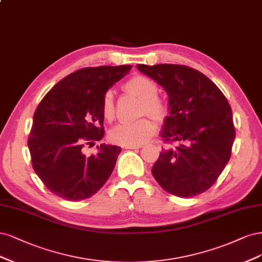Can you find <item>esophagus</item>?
I'll return each instance as SVG.
<instances>
[{"label": "esophagus", "instance_id": "34e87169", "mask_svg": "<svg viewBox=\"0 0 262 262\" xmlns=\"http://www.w3.org/2000/svg\"><path fill=\"white\" fill-rule=\"evenodd\" d=\"M141 147H142L141 145H125L124 146V148L126 149H139Z\"/></svg>", "mask_w": 262, "mask_h": 262}]
</instances>
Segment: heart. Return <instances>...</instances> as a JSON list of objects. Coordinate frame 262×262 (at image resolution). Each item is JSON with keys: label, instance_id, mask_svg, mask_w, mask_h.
<instances>
[{"label": "heart", "instance_id": "heart-1", "mask_svg": "<svg viewBox=\"0 0 262 262\" xmlns=\"http://www.w3.org/2000/svg\"><path fill=\"white\" fill-rule=\"evenodd\" d=\"M124 89L129 94L142 100L141 113H148L158 120H163L167 115V105L158 98V85L146 76H134L125 82ZM102 114L105 120H112L115 114L114 95L111 90L106 91L102 98ZM155 132V125L148 119L133 123H121L110 132V138L120 145H140L150 138Z\"/></svg>", "mask_w": 262, "mask_h": 262}]
</instances>
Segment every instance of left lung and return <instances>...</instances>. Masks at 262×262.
I'll return each instance as SVG.
<instances>
[{
    "label": "left lung",
    "instance_id": "1",
    "mask_svg": "<svg viewBox=\"0 0 262 262\" xmlns=\"http://www.w3.org/2000/svg\"><path fill=\"white\" fill-rule=\"evenodd\" d=\"M168 96L161 137L175 147L163 149L152 175L164 190L193 197L209 189L231 157L235 128L232 108L206 75L184 65L139 64Z\"/></svg>",
    "mask_w": 262,
    "mask_h": 262
}]
</instances>
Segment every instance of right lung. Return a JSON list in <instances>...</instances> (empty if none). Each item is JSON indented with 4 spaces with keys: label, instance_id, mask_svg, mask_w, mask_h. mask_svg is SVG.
<instances>
[{
    "label": "right lung",
    "instance_id": "obj_1",
    "mask_svg": "<svg viewBox=\"0 0 262 262\" xmlns=\"http://www.w3.org/2000/svg\"><path fill=\"white\" fill-rule=\"evenodd\" d=\"M130 65L86 67L58 81L33 114L28 148L32 167L46 187L70 201L87 199L112 174L121 147L101 143L86 156V143L104 136L102 98Z\"/></svg>",
    "mask_w": 262,
    "mask_h": 262
}]
</instances>
